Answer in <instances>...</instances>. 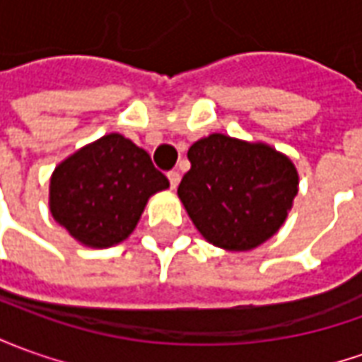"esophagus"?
<instances>
[{"label":"esophagus","instance_id":"1","mask_svg":"<svg viewBox=\"0 0 362 362\" xmlns=\"http://www.w3.org/2000/svg\"><path fill=\"white\" fill-rule=\"evenodd\" d=\"M167 179H169V183H171V189H177L179 181H181V175H179L177 171H169V173H167Z\"/></svg>","mask_w":362,"mask_h":362}]
</instances>
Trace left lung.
Segmentation results:
<instances>
[{"mask_svg": "<svg viewBox=\"0 0 362 362\" xmlns=\"http://www.w3.org/2000/svg\"><path fill=\"white\" fill-rule=\"evenodd\" d=\"M177 195L206 243L244 252L286 223L300 189L290 157L264 141L211 134L195 141Z\"/></svg>", "mask_w": 362, "mask_h": 362, "instance_id": "obj_1", "label": "left lung"}]
</instances>
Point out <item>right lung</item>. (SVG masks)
I'll list each match as a JSON object with an SVG mask.
<instances>
[{
	"instance_id": "right-lung-1",
	"label": "right lung",
	"mask_w": 362,
	"mask_h": 362,
	"mask_svg": "<svg viewBox=\"0 0 362 362\" xmlns=\"http://www.w3.org/2000/svg\"><path fill=\"white\" fill-rule=\"evenodd\" d=\"M169 189L146 149L122 134H106L54 167L49 183L52 218L88 248L124 243L149 197Z\"/></svg>"
}]
</instances>
